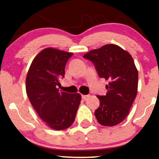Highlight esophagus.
Returning <instances> with one entry per match:
<instances>
[{
    "label": "esophagus",
    "instance_id": "obj_1",
    "mask_svg": "<svg viewBox=\"0 0 159 159\" xmlns=\"http://www.w3.org/2000/svg\"><path fill=\"white\" fill-rule=\"evenodd\" d=\"M82 99H84V100H87V98H88L89 97H90V96H89V95H82Z\"/></svg>",
    "mask_w": 159,
    "mask_h": 159
}]
</instances>
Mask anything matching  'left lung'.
Wrapping results in <instances>:
<instances>
[{"instance_id": "left-lung-1", "label": "left lung", "mask_w": 159, "mask_h": 159, "mask_svg": "<svg viewBox=\"0 0 159 159\" xmlns=\"http://www.w3.org/2000/svg\"><path fill=\"white\" fill-rule=\"evenodd\" d=\"M93 62L98 76L108 81L105 96H96L100 105L95 111L98 123L114 126L126 118L137 96L138 72L132 57L114 44L103 45L83 56Z\"/></svg>"}]
</instances>
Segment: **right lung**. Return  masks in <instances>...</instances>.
I'll return each mask as SVG.
<instances>
[{
    "label": "right lung",
    "mask_w": 159,
    "mask_h": 159,
    "mask_svg": "<svg viewBox=\"0 0 159 159\" xmlns=\"http://www.w3.org/2000/svg\"><path fill=\"white\" fill-rule=\"evenodd\" d=\"M73 53L54 48L41 51L33 60L26 77V92L43 121L54 130L73 123L81 100L80 93L60 92L57 86L64 78L65 66Z\"/></svg>",
    "instance_id": "1"
}]
</instances>
